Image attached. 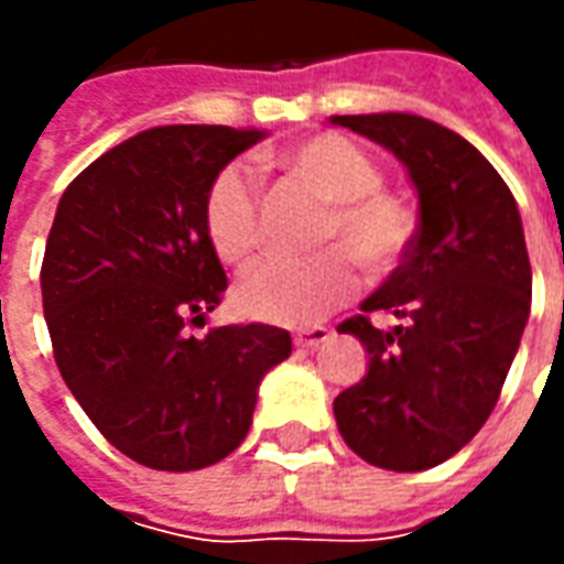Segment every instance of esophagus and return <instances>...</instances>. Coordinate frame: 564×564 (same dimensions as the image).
I'll return each instance as SVG.
<instances>
[{"instance_id":"obj_1","label":"esophagus","mask_w":564,"mask_h":564,"mask_svg":"<svg viewBox=\"0 0 564 564\" xmlns=\"http://www.w3.org/2000/svg\"><path fill=\"white\" fill-rule=\"evenodd\" d=\"M329 335L332 332L326 329V326H305V329H295L293 341L299 344V347H319Z\"/></svg>"}]
</instances>
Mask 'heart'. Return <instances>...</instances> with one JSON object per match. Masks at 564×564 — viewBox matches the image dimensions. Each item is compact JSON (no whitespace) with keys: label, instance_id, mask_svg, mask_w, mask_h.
Segmentation results:
<instances>
[{"label":"heart","instance_id":"obj_1","mask_svg":"<svg viewBox=\"0 0 564 564\" xmlns=\"http://www.w3.org/2000/svg\"><path fill=\"white\" fill-rule=\"evenodd\" d=\"M265 165L286 172L314 196L329 202L317 226V245H335L307 259H269L235 290L245 317L281 326H305L356 290V262L368 274L392 271L411 247L414 214L383 189V172L354 139L319 132L271 153ZM202 220L214 253L226 265L253 262L262 245L259 189L245 165L214 174L202 205Z\"/></svg>","mask_w":564,"mask_h":564}]
</instances>
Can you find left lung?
Returning <instances> with one entry per match:
<instances>
[{"mask_svg": "<svg viewBox=\"0 0 564 564\" xmlns=\"http://www.w3.org/2000/svg\"><path fill=\"white\" fill-rule=\"evenodd\" d=\"M392 150L420 196L402 265L344 319L368 350L366 378L335 399L347 447L387 471L459 453L496 408L532 307L517 202L480 150L416 115L332 117ZM371 313L397 319L378 330Z\"/></svg>", "mask_w": 564, "mask_h": 564, "instance_id": "left-lung-1", "label": "left lung"}]
</instances>
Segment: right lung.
Listing matches in <instances>:
<instances>
[{"label":"right lung","mask_w":564,"mask_h":564,"mask_svg":"<svg viewBox=\"0 0 564 564\" xmlns=\"http://www.w3.org/2000/svg\"><path fill=\"white\" fill-rule=\"evenodd\" d=\"M265 132L153 127L68 184L42 262L54 359L84 414L156 471L226 459L253 423L265 371L293 354L265 323L184 335L220 305L226 271L202 205L214 174Z\"/></svg>","instance_id":"obj_1"}]
</instances>
